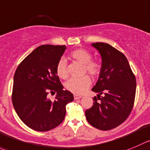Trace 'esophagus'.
I'll return each mask as SVG.
<instances>
[{"instance_id":"1","label":"esophagus","mask_w":150,"mask_h":150,"mask_svg":"<svg viewBox=\"0 0 150 150\" xmlns=\"http://www.w3.org/2000/svg\"><path fill=\"white\" fill-rule=\"evenodd\" d=\"M81 97H82V96L81 95H78V94H74V99L75 100H78V99H81Z\"/></svg>"}]
</instances>
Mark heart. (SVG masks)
<instances>
[{
    "label": "heart",
    "instance_id": "1",
    "mask_svg": "<svg viewBox=\"0 0 150 150\" xmlns=\"http://www.w3.org/2000/svg\"><path fill=\"white\" fill-rule=\"evenodd\" d=\"M70 56L83 64V72H87L92 76H97L101 71V64L98 61L91 60L92 56L88 50L83 48H78L70 53ZM58 76L62 79L68 77L67 70V61L64 58H61L56 67ZM91 83V78L88 75H83L81 78H73L67 81L65 86L67 90L75 94H81L85 92Z\"/></svg>",
    "mask_w": 150,
    "mask_h": 150
}]
</instances>
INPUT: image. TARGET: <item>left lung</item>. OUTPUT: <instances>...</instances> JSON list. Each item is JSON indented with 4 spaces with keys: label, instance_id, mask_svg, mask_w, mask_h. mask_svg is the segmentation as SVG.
I'll use <instances>...</instances> for the list:
<instances>
[{
    "label": "left lung",
    "instance_id": "obj_1",
    "mask_svg": "<svg viewBox=\"0 0 150 150\" xmlns=\"http://www.w3.org/2000/svg\"><path fill=\"white\" fill-rule=\"evenodd\" d=\"M91 46L100 53L102 65L98 81L91 88L98 93L97 98H93L92 107L85 111L86 117L93 127L109 130L130 115L136 96V78L122 53L107 43H92Z\"/></svg>",
    "mask_w": 150,
    "mask_h": 150
}]
</instances>
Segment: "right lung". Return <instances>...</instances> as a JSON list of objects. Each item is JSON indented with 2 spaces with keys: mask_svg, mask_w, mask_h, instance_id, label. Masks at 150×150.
Segmentation results:
<instances>
[{
  "mask_svg": "<svg viewBox=\"0 0 150 150\" xmlns=\"http://www.w3.org/2000/svg\"><path fill=\"white\" fill-rule=\"evenodd\" d=\"M65 45H41L17 67L14 75L12 103L25 125L36 131H48L63 122L66 105L73 94L63 90L56 72V64L66 50ZM57 92L56 100L47 98Z\"/></svg>",
  "mask_w": 150,
  "mask_h": 150,
  "instance_id": "add662e5",
  "label": "right lung"
}]
</instances>
